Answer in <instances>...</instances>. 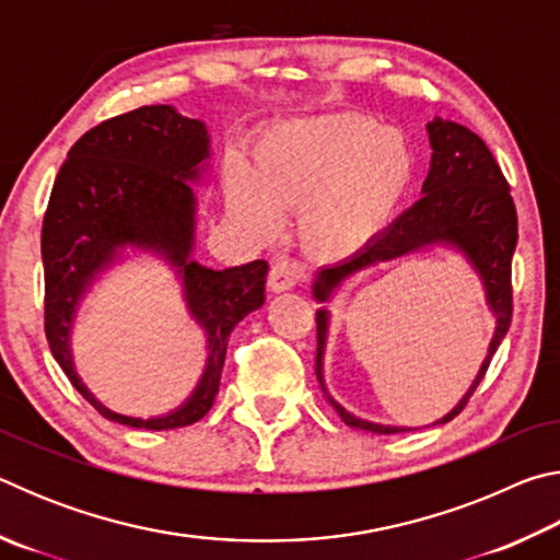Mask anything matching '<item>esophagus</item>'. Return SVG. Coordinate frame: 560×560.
<instances>
[{"label": "esophagus", "instance_id": "esophagus-1", "mask_svg": "<svg viewBox=\"0 0 560 560\" xmlns=\"http://www.w3.org/2000/svg\"><path fill=\"white\" fill-rule=\"evenodd\" d=\"M306 277V269H303V264L296 259H279L271 264V271H269V289L271 291H289L293 287H299V283Z\"/></svg>", "mask_w": 560, "mask_h": 560}]
</instances>
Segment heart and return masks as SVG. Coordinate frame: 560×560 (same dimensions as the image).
<instances>
[{
    "label": "heart",
    "mask_w": 560,
    "mask_h": 560,
    "mask_svg": "<svg viewBox=\"0 0 560 560\" xmlns=\"http://www.w3.org/2000/svg\"><path fill=\"white\" fill-rule=\"evenodd\" d=\"M412 173L400 130L358 113H320L264 132L249 175L230 177L226 202L254 236L277 230L279 212H299L301 244L320 259H346L387 230Z\"/></svg>",
    "instance_id": "obj_1"
}]
</instances>
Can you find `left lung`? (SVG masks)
<instances>
[{"label":"left lung","instance_id":"1","mask_svg":"<svg viewBox=\"0 0 560 560\" xmlns=\"http://www.w3.org/2000/svg\"><path fill=\"white\" fill-rule=\"evenodd\" d=\"M432 163L428 179L422 185V197L410 210H405L387 230L368 244L363 252L353 254L346 261L334 264L316 273L314 296L316 301H328L340 283L348 277L375 267L381 261H390L405 254H412L422 246L444 244L462 252L467 261L479 273L487 291V303L491 314L497 316V330L489 343V353L481 363L477 381L471 383L469 393L434 424L450 422L454 415L464 410L469 397L477 390L481 377L494 358L497 348L504 340L514 314V291H511V259H514L516 240H518V220L516 207L511 200L509 183L494 155L477 132L459 126V122L434 118L428 122ZM328 336V311H316V377L320 390L326 393L328 402L340 415L348 428L368 430L375 434H395L407 432V428H390V424H375L350 415L328 395L324 383V350Z\"/></svg>","mask_w":560,"mask_h":560}]
</instances>
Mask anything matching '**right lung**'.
<instances>
[{
	"mask_svg": "<svg viewBox=\"0 0 560 560\" xmlns=\"http://www.w3.org/2000/svg\"><path fill=\"white\" fill-rule=\"evenodd\" d=\"M207 160L210 136L202 120L179 116L173 106H143L83 132L56 175L42 226L44 330L71 385L110 422L175 430L202 420L220 390L230 334L264 303V259L222 271L192 259L197 200L189 183H200ZM126 245L153 250L178 269L211 348L196 393L177 411L148 421L98 404L74 373L68 346L82 293Z\"/></svg>",
	"mask_w": 560,
	"mask_h": 560,
	"instance_id": "obj_1",
	"label": "right lung"
}]
</instances>
